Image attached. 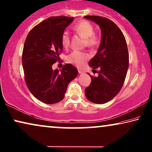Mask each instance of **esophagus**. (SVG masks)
<instances>
[{
  "instance_id": "34e87169",
  "label": "esophagus",
  "mask_w": 152,
  "mask_h": 152,
  "mask_svg": "<svg viewBox=\"0 0 152 152\" xmlns=\"http://www.w3.org/2000/svg\"><path fill=\"white\" fill-rule=\"evenodd\" d=\"M78 72L79 73H83V70H81V69H78Z\"/></svg>"
}]
</instances>
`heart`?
Masks as SVG:
<instances>
[{
	"instance_id": "heart-1",
	"label": "heart",
	"mask_w": 152,
	"mask_h": 152,
	"mask_svg": "<svg viewBox=\"0 0 152 152\" xmlns=\"http://www.w3.org/2000/svg\"><path fill=\"white\" fill-rule=\"evenodd\" d=\"M74 31L86 39V45L89 47H94L99 41L97 35L94 33V27L91 23L86 20L80 21L74 27ZM61 42L65 49L69 48L71 38L67 32H64L61 37ZM88 54L86 53L75 50L68 56V61L77 67H82L88 59Z\"/></svg>"
}]
</instances>
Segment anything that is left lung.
<instances>
[{
	"mask_svg": "<svg viewBox=\"0 0 152 152\" xmlns=\"http://www.w3.org/2000/svg\"><path fill=\"white\" fill-rule=\"evenodd\" d=\"M102 31V40L96 54L89 61L92 69L100 68L98 76H91V83L85 89L90 102L97 104L107 103L121 89L129 66L127 43L118 26L110 20L97 16H86ZM95 71V70H92Z\"/></svg>",
	"mask_w": 152,
	"mask_h": 152,
	"instance_id": "8db88e82",
	"label": "left lung"
}]
</instances>
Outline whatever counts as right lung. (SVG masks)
Segmentation results:
<instances>
[{"label":"right lung","mask_w":152,"mask_h":152,"mask_svg":"<svg viewBox=\"0 0 152 152\" xmlns=\"http://www.w3.org/2000/svg\"><path fill=\"white\" fill-rule=\"evenodd\" d=\"M73 20L50 17L35 26L25 39L22 61L26 84L35 97L47 104L62 100L69 83L78 74L71 64L64 65L60 71L52 69L62 52L61 35Z\"/></svg>","instance_id":"obj_1"}]
</instances>
